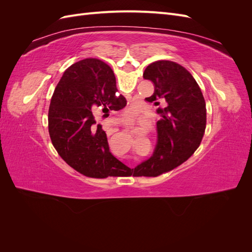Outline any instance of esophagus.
Listing matches in <instances>:
<instances>
[{"mask_svg": "<svg viewBox=\"0 0 252 252\" xmlns=\"http://www.w3.org/2000/svg\"><path fill=\"white\" fill-rule=\"evenodd\" d=\"M113 131H114V132H116V130H113Z\"/></svg>", "mask_w": 252, "mask_h": 252, "instance_id": "34e87169", "label": "esophagus"}]
</instances>
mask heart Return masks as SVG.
I'll use <instances>...</instances> for the list:
<instances>
[{"label":"heart","mask_w":252,"mask_h":252,"mask_svg":"<svg viewBox=\"0 0 252 252\" xmlns=\"http://www.w3.org/2000/svg\"><path fill=\"white\" fill-rule=\"evenodd\" d=\"M127 112H128V114H129V116H133V113H134V108L133 107H130V108H129L128 110H127Z\"/></svg>","instance_id":"b5f03b06"}]
</instances>
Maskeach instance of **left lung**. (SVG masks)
Returning <instances> with one entry per match:
<instances>
[{"instance_id":"left-lung-1","label":"left lung","mask_w":252,"mask_h":252,"mask_svg":"<svg viewBox=\"0 0 252 252\" xmlns=\"http://www.w3.org/2000/svg\"><path fill=\"white\" fill-rule=\"evenodd\" d=\"M143 77L155 85L146 101L158 106V144L154 155L134 168V177H158L191 157L200 146L206 128V103L199 84L182 65L157 61L145 69Z\"/></svg>"}]
</instances>
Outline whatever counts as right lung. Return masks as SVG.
Segmentation results:
<instances>
[{"mask_svg": "<svg viewBox=\"0 0 252 252\" xmlns=\"http://www.w3.org/2000/svg\"><path fill=\"white\" fill-rule=\"evenodd\" d=\"M111 68L97 59H85L68 67L55 89L48 112L53 147L74 170L88 178L131 175V169L109 151L107 135L96 123L104 116L126 106L117 94Z\"/></svg>", "mask_w": 252, "mask_h": 252, "instance_id": "right-lung-1", "label": "right lung"}]
</instances>
